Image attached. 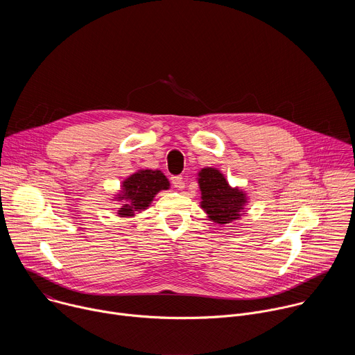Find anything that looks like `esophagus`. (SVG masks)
<instances>
[{"label": "esophagus", "mask_w": 355, "mask_h": 355, "mask_svg": "<svg viewBox=\"0 0 355 355\" xmlns=\"http://www.w3.org/2000/svg\"><path fill=\"white\" fill-rule=\"evenodd\" d=\"M171 184L178 188V189H182L185 187V182H184V178L182 175H173L171 177Z\"/></svg>", "instance_id": "esophagus-1"}]
</instances>
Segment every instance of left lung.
I'll return each mask as SVG.
<instances>
[{
  "label": "left lung",
  "mask_w": 355,
  "mask_h": 355,
  "mask_svg": "<svg viewBox=\"0 0 355 355\" xmlns=\"http://www.w3.org/2000/svg\"><path fill=\"white\" fill-rule=\"evenodd\" d=\"M198 182L202 192L200 207L211 220L226 225L241 216L247 202L245 193L239 188H232L219 170L204 168L199 173Z\"/></svg>",
  "instance_id": "1"
}]
</instances>
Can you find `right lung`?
Instances as JSON below:
<instances>
[{"label":"right lung","instance_id":"right-lung-1","mask_svg":"<svg viewBox=\"0 0 355 355\" xmlns=\"http://www.w3.org/2000/svg\"><path fill=\"white\" fill-rule=\"evenodd\" d=\"M168 180L159 170H140L132 174L123 181L122 193L118 196L119 200L125 202L118 215L133 216L136 211L146 209L155 195L162 189H168Z\"/></svg>","mask_w":355,"mask_h":355}]
</instances>
